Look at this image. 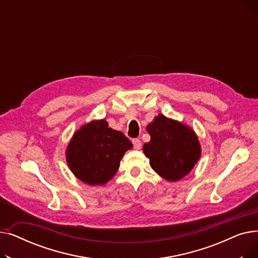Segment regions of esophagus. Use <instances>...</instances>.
<instances>
[{
  "mask_svg": "<svg viewBox=\"0 0 258 258\" xmlns=\"http://www.w3.org/2000/svg\"><path fill=\"white\" fill-rule=\"evenodd\" d=\"M133 144H134V147L136 148V150H140L141 145H142V143H141V141L139 139H134L133 140Z\"/></svg>",
  "mask_w": 258,
  "mask_h": 258,
  "instance_id": "34e87169",
  "label": "esophagus"
}]
</instances>
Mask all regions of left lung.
Segmentation results:
<instances>
[{
	"instance_id": "obj_1",
	"label": "left lung",
	"mask_w": 258,
	"mask_h": 258,
	"mask_svg": "<svg viewBox=\"0 0 258 258\" xmlns=\"http://www.w3.org/2000/svg\"><path fill=\"white\" fill-rule=\"evenodd\" d=\"M146 131L151 141L143 145V153L160 177L177 182L192 170L202 155L194 128L159 114L147 124Z\"/></svg>"
}]
</instances>
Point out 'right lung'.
<instances>
[{
	"mask_svg": "<svg viewBox=\"0 0 258 258\" xmlns=\"http://www.w3.org/2000/svg\"><path fill=\"white\" fill-rule=\"evenodd\" d=\"M132 147L123 134L108 127L105 119L92 120L73 134L66 148V160L81 182L104 185L114 178L122 157Z\"/></svg>",
	"mask_w": 258,
	"mask_h": 258,
	"instance_id": "obj_1",
	"label": "right lung"
}]
</instances>
